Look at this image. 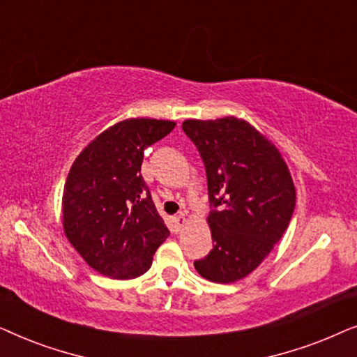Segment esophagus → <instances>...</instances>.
<instances>
[{
    "instance_id": "34e87169",
    "label": "esophagus",
    "mask_w": 357,
    "mask_h": 357,
    "mask_svg": "<svg viewBox=\"0 0 357 357\" xmlns=\"http://www.w3.org/2000/svg\"><path fill=\"white\" fill-rule=\"evenodd\" d=\"M174 222H175V226H177V227H183L185 222H187V216H185V213H180L178 216H175Z\"/></svg>"
}]
</instances>
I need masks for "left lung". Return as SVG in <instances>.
I'll return each mask as SVG.
<instances>
[{"instance_id": "obj_1", "label": "left lung", "mask_w": 357, "mask_h": 357, "mask_svg": "<svg viewBox=\"0 0 357 357\" xmlns=\"http://www.w3.org/2000/svg\"><path fill=\"white\" fill-rule=\"evenodd\" d=\"M202 155L213 209V250L195 261L208 281L236 282L255 270L281 241L296 208V188L276 146L236 116L185 120Z\"/></svg>"}]
</instances>
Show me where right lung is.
I'll use <instances>...</instances> for the list:
<instances>
[{"label": "right lung", "instance_id": "1", "mask_svg": "<svg viewBox=\"0 0 357 357\" xmlns=\"http://www.w3.org/2000/svg\"><path fill=\"white\" fill-rule=\"evenodd\" d=\"M175 121L128 119L92 139L73 162L63 190L65 236L100 275H144L169 229L141 175L144 149Z\"/></svg>", "mask_w": 357, "mask_h": 357}]
</instances>
